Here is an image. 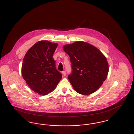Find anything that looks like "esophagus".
<instances>
[{
	"label": "esophagus",
	"instance_id": "esophagus-1",
	"mask_svg": "<svg viewBox=\"0 0 134 134\" xmlns=\"http://www.w3.org/2000/svg\"><path fill=\"white\" fill-rule=\"evenodd\" d=\"M62 74H63V76H65V75H66V72L65 71H63V72H62Z\"/></svg>",
	"mask_w": 134,
	"mask_h": 134
}]
</instances>
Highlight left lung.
Wrapping results in <instances>:
<instances>
[{
  "label": "left lung",
  "mask_w": 134,
  "mask_h": 134,
  "mask_svg": "<svg viewBox=\"0 0 134 134\" xmlns=\"http://www.w3.org/2000/svg\"><path fill=\"white\" fill-rule=\"evenodd\" d=\"M63 50L72 64V72L68 79L73 89L84 96L96 92L108 76L107 58L96 47L83 41L64 45Z\"/></svg>",
  "instance_id": "obj_1"
}]
</instances>
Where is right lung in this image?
<instances>
[{"mask_svg": "<svg viewBox=\"0 0 134 134\" xmlns=\"http://www.w3.org/2000/svg\"><path fill=\"white\" fill-rule=\"evenodd\" d=\"M58 45L40 41L29 49L24 58L22 76L28 86L40 95L52 92L62 79L53 58Z\"/></svg>", "mask_w": 134, "mask_h": 134, "instance_id": "1", "label": "right lung"}]
</instances>
